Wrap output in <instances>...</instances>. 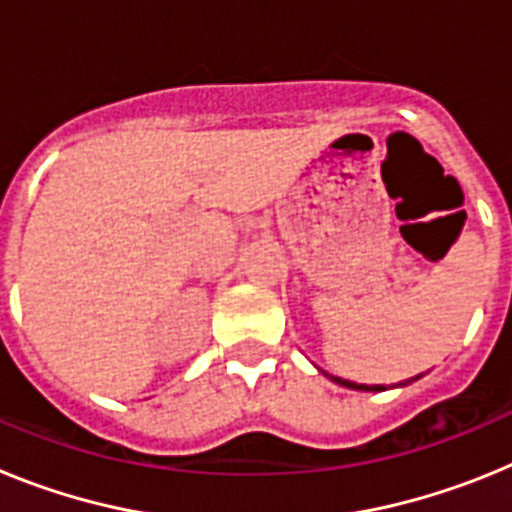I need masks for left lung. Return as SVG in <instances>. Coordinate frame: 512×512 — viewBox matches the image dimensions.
Here are the masks:
<instances>
[{"label": "left lung", "instance_id": "left-lung-1", "mask_svg": "<svg viewBox=\"0 0 512 512\" xmlns=\"http://www.w3.org/2000/svg\"><path fill=\"white\" fill-rule=\"evenodd\" d=\"M330 379H333V382H338V384H343V387H351V390H366V392L382 390L379 384H372V387H369V384H356V382H348V379H341V377H330ZM413 379H418V377H413ZM413 379H410V382H413ZM402 384H405V382H402Z\"/></svg>", "mask_w": 512, "mask_h": 512}]
</instances>
